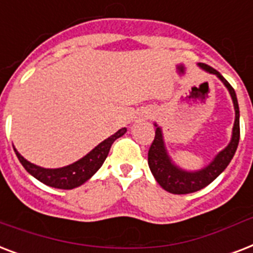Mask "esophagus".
<instances>
[{
    "mask_svg": "<svg viewBox=\"0 0 253 253\" xmlns=\"http://www.w3.org/2000/svg\"><path fill=\"white\" fill-rule=\"evenodd\" d=\"M150 117V113L148 111H143L142 114H140V119H147Z\"/></svg>",
    "mask_w": 253,
    "mask_h": 253,
    "instance_id": "34e87169",
    "label": "esophagus"
}]
</instances>
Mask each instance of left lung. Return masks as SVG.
<instances>
[{
  "label": "left lung",
  "mask_w": 253,
  "mask_h": 253,
  "mask_svg": "<svg viewBox=\"0 0 253 253\" xmlns=\"http://www.w3.org/2000/svg\"><path fill=\"white\" fill-rule=\"evenodd\" d=\"M198 67L204 69L205 72L215 75L219 79L223 85L227 87L228 93L231 95L232 103H234V110H235V122L232 127L231 140L224 147L223 150L215 155V158L209 163L208 166L198 170H186L184 168H180L176 163L173 162L172 158L169 156L167 151L166 142H164V135H163L162 127L154 123L156 127L155 131V139L148 151V166H150L151 172L154 174L155 180L162 186L164 190L172 193V194H188V193L198 192L209 184H211L220 173L231 162L234 155L236 152L238 144H239L240 138V127H239V105H238V98L234 87L228 84L227 80L220 75L218 71H215L211 67L198 63Z\"/></svg>",
  "instance_id": "left-lung-1"
}]
</instances>
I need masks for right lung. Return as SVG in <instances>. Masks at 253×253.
Listing matches in <instances>:
<instances>
[{
    "label": "right lung",
    "instance_id": "obj_1",
    "mask_svg": "<svg viewBox=\"0 0 253 253\" xmlns=\"http://www.w3.org/2000/svg\"><path fill=\"white\" fill-rule=\"evenodd\" d=\"M126 127H123L117 131L114 135H111L103 142L99 143L98 146L94 147L89 154L85 155L84 158H81L80 160H77L69 166L61 167V168H43V167L35 166L29 160H26L15 148H14V152L23 168L41 182L48 185L51 188L75 189L86 182L102 167L103 162L106 160L107 155H109L111 144L122 135L126 134Z\"/></svg>",
    "mask_w": 253,
    "mask_h": 253
}]
</instances>
